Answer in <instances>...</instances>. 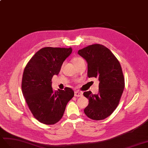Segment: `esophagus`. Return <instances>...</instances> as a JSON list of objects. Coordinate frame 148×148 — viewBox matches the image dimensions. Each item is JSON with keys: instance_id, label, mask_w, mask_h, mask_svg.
I'll list each match as a JSON object with an SVG mask.
<instances>
[{"instance_id": "1", "label": "esophagus", "mask_w": 148, "mask_h": 148, "mask_svg": "<svg viewBox=\"0 0 148 148\" xmlns=\"http://www.w3.org/2000/svg\"><path fill=\"white\" fill-rule=\"evenodd\" d=\"M83 95V93L79 91L75 92V97H82Z\"/></svg>"}]
</instances>
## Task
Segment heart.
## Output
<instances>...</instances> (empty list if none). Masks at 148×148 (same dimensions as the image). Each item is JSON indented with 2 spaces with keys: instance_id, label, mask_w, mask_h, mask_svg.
Listing matches in <instances>:
<instances>
[{
  "instance_id": "1",
  "label": "heart",
  "mask_w": 148,
  "mask_h": 148,
  "mask_svg": "<svg viewBox=\"0 0 148 148\" xmlns=\"http://www.w3.org/2000/svg\"><path fill=\"white\" fill-rule=\"evenodd\" d=\"M82 61H84V59H82V58H80V57H75L73 59V62L74 63L75 66L77 65L78 63H80V62H82Z\"/></svg>"
}]
</instances>
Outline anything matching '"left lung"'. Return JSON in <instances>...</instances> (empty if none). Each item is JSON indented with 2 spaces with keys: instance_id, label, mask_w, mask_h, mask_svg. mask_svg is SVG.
Here are the masks:
<instances>
[{
  "instance_id": "obj_1",
  "label": "left lung",
  "mask_w": 148,
  "mask_h": 148,
  "mask_svg": "<svg viewBox=\"0 0 148 148\" xmlns=\"http://www.w3.org/2000/svg\"><path fill=\"white\" fill-rule=\"evenodd\" d=\"M78 53L88 63V77L99 80L98 94H92L91 91L84 93L89 100L84 112L91 119H105L118 106L124 91L125 82L121 64L109 49L100 44L86 46Z\"/></svg>"
}]
</instances>
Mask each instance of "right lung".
<instances>
[{
    "instance_id": "right-lung-1",
    "label": "right lung",
    "mask_w": 148,
    "mask_h": 148,
    "mask_svg": "<svg viewBox=\"0 0 148 148\" xmlns=\"http://www.w3.org/2000/svg\"><path fill=\"white\" fill-rule=\"evenodd\" d=\"M72 52L71 48L45 47L34 54L24 70L23 94L35 119L52 125L62 118L74 92L69 87L53 92L51 79L58 75L63 62Z\"/></svg>"
}]
</instances>
